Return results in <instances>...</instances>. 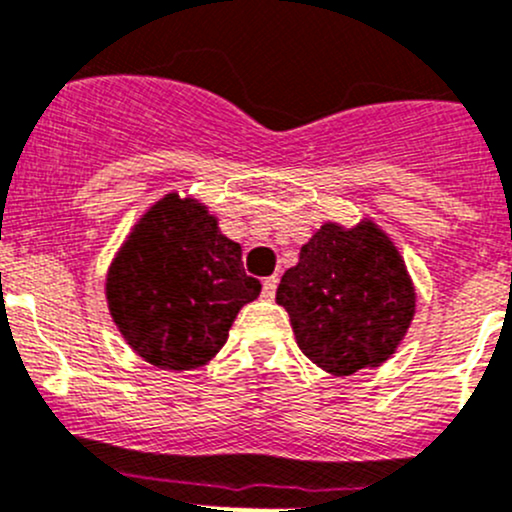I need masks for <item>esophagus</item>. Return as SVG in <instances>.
Masks as SVG:
<instances>
[{
  "instance_id": "1",
  "label": "esophagus",
  "mask_w": 512,
  "mask_h": 512,
  "mask_svg": "<svg viewBox=\"0 0 512 512\" xmlns=\"http://www.w3.org/2000/svg\"><path fill=\"white\" fill-rule=\"evenodd\" d=\"M274 292H277V277H267L265 282H262V297L274 299Z\"/></svg>"
}]
</instances>
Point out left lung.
Returning <instances> with one entry per match:
<instances>
[{
    "label": "left lung",
    "instance_id": "1",
    "mask_svg": "<svg viewBox=\"0 0 512 512\" xmlns=\"http://www.w3.org/2000/svg\"><path fill=\"white\" fill-rule=\"evenodd\" d=\"M287 309L301 353L333 375L385 363L414 316V287L400 252L370 220L321 225L284 272Z\"/></svg>",
    "mask_w": 512,
    "mask_h": 512
}]
</instances>
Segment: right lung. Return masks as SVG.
<instances>
[{
    "label": "right lung",
    "instance_id": "obj_1",
    "mask_svg": "<svg viewBox=\"0 0 512 512\" xmlns=\"http://www.w3.org/2000/svg\"><path fill=\"white\" fill-rule=\"evenodd\" d=\"M260 289L242 267L240 245L220 233L206 206L169 193L134 225L105 292L132 351L157 368L191 370L223 348Z\"/></svg>",
    "mask_w": 512,
    "mask_h": 512
}]
</instances>
